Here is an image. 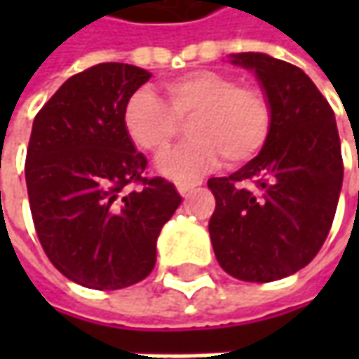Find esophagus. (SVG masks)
Listing matches in <instances>:
<instances>
[{
	"label": "esophagus",
	"instance_id": "obj_1",
	"mask_svg": "<svg viewBox=\"0 0 359 359\" xmlns=\"http://www.w3.org/2000/svg\"><path fill=\"white\" fill-rule=\"evenodd\" d=\"M198 186H201V182H180L175 187H177V191H180L182 196H187L194 187H198Z\"/></svg>",
	"mask_w": 359,
	"mask_h": 359
}]
</instances>
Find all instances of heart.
Segmentation results:
<instances>
[{"mask_svg":"<svg viewBox=\"0 0 359 359\" xmlns=\"http://www.w3.org/2000/svg\"><path fill=\"white\" fill-rule=\"evenodd\" d=\"M168 105L149 90L135 91L123 111L131 142L158 156L189 121V142L168 151L158 168L173 180H191L219 163L254 159L268 142L271 107L255 88L224 72L201 69L163 83Z\"/></svg>","mask_w":359,"mask_h":359,"instance_id":"b5f03b06","label":"heart"}]
</instances>
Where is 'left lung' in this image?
Here are the masks:
<instances>
[{
	"instance_id": "1",
	"label": "left lung",
	"mask_w": 359,
	"mask_h": 359,
	"mask_svg": "<svg viewBox=\"0 0 359 359\" xmlns=\"http://www.w3.org/2000/svg\"><path fill=\"white\" fill-rule=\"evenodd\" d=\"M271 107L268 142L229 177H212L210 238L224 271L276 282L306 268L330 233L344 163L336 116L310 77L268 53H231ZM252 185V188H248Z\"/></svg>"
}]
</instances>
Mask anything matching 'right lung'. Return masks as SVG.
<instances>
[{"instance_id": "obj_1", "label": "right lung", "mask_w": 359, "mask_h": 359, "mask_svg": "<svg viewBox=\"0 0 359 359\" xmlns=\"http://www.w3.org/2000/svg\"><path fill=\"white\" fill-rule=\"evenodd\" d=\"M151 77L130 63H100L72 76L35 116L25 184L35 231L51 264L91 290H121L156 266L163 224L182 198L123 126L130 97ZM140 181V190L127 186Z\"/></svg>"}]
</instances>
